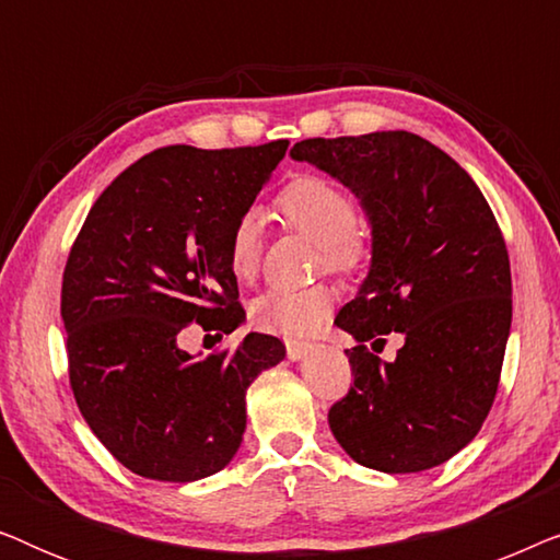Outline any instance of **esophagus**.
Masks as SVG:
<instances>
[{
	"instance_id": "1",
	"label": "esophagus",
	"mask_w": 560,
	"mask_h": 560,
	"mask_svg": "<svg viewBox=\"0 0 560 560\" xmlns=\"http://www.w3.org/2000/svg\"><path fill=\"white\" fill-rule=\"evenodd\" d=\"M288 349V359H293V362H301L303 357H308L313 351V343H303V341H288L285 343Z\"/></svg>"
}]
</instances>
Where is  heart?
Returning <instances> with one entry per match:
<instances>
[{
  "label": "heart",
  "mask_w": 560,
  "mask_h": 560,
  "mask_svg": "<svg viewBox=\"0 0 560 560\" xmlns=\"http://www.w3.org/2000/svg\"><path fill=\"white\" fill-rule=\"evenodd\" d=\"M278 213L288 226L318 242V265L334 272H349L366 257V234L357 224V206L349 190L324 175L303 173L278 194ZM265 242L262 213L244 211L229 234V270L249 282L259 270ZM334 298L324 285L270 288L249 305V318L259 331L282 339H305L326 324Z\"/></svg>",
  "instance_id": "heart-1"
}]
</instances>
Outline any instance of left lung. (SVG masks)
<instances>
[{
    "label": "left lung",
    "mask_w": 560,
    "mask_h": 560,
    "mask_svg": "<svg viewBox=\"0 0 560 560\" xmlns=\"http://www.w3.org/2000/svg\"><path fill=\"white\" fill-rule=\"evenodd\" d=\"M311 163L359 198L372 229L370 272L336 316L354 336V385L328 410L339 446L366 469H433L479 433L512 324L502 232L456 160L412 132L295 142ZM406 339L393 363L365 341Z\"/></svg>",
    "instance_id": "left-lung-1"
}]
</instances>
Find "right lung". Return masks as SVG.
Returning <instances> with one entry per match:
<instances>
[{
	"mask_svg": "<svg viewBox=\"0 0 560 560\" xmlns=\"http://www.w3.org/2000/svg\"><path fill=\"white\" fill-rule=\"evenodd\" d=\"M259 148L171 144L137 160L91 206L68 255L60 316L75 405L129 471L196 481L232 462L247 428V387L285 359L252 331L234 351L180 347L194 324L242 326L229 234L282 158Z\"/></svg>",
	"mask_w": 560,
	"mask_h": 560,
	"instance_id": "right-lung-1",
	"label": "right lung"
}]
</instances>
